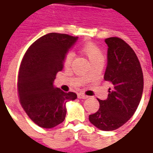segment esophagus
Returning <instances> with one entry per match:
<instances>
[{
  "label": "esophagus",
  "mask_w": 153,
  "mask_h": 153,
  "mask_svg": "<svg viewBox=\"0 0 153 153\" xmlns=\"http://www.w3.org/2000/svg\"><path fill=\"white\" fill-rule=\"evenodd\" d=\"M77 97L79 98V99H87V98H88V96H87V95H85L82 93H80V94H77Z\"/></svg>",
  "instance_id": "esophagus-1"
}]
</instances>
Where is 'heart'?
<instances>
[{"label": "heart", "mask_w": 153, "mask_h": 153, "mask_svg": "<svg viewBox=\"0 0 153 153\" xmlns=\"http://www.w3.org/2000/svg\"><path fill=\"white\" fill-rule=\"evenodd\" d=\"M81 52L83 55H85L88 59L89 60L91 65H94L98 62L104 61V54H103L102 51L100 50V48L98 47L97 45L93 43V42H87L83 45L81 48ZM73 59L72 53H69L66 55L65 56L64 59V66L65 68H69L71 61Z\"/></svg>", "instance_id": "obj_1"}]
</instances>
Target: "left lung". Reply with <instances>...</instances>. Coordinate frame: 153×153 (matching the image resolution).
<instances>
[{"instance_id":"obj_1","label":"left lung","mask_w":153,"mask_h":153,"mask_svg":"<svg viewBox=\"0 0 153 153\" xmlns=\"http://www.w3.org/2000/svg\"><path fill=\"white\" fill-rule=\"evenodd\" d=\"M108 46L107 66L104 79L111 83L108 97L99 100L100 108L89 115L94 126L111 131L123 126L134 114L143 93V73L131 47L118 37L105 40Z\"/></svg>"}]
</instances>
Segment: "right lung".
Segmentation results:
<instances>
[{
	"instance_id": "add662e5",
	"label": "right lung",
	"mask_w": 153,
	"mask_h": 153,
	"mask_svg": "<svg viewBox=\"0 0 153 153\" xmlns=\"http://www.w3.org/2000/svg\"><path fill=\"white\" fill-rule=\"evenodd\" d=\"M78 37L49 33L37 39L21 62L18 92L26 114L38 126L51 128L64 122L66 102L76 99L53 86L56 74L63 70L64 59Z\"/></svg>"
}]
</instances>
